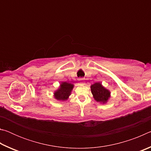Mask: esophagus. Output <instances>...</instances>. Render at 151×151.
Returning <instances> with one entry per match:
<instances>
[{"instance_id":"esophagus-1","label":"esophagus","mask_w":151,"mask_h":151,"mask_svg":"<svg viewBox=\"0 0 151 151\" xmlns=\"http://www.w3.org/2000/svg\"><path fill=\"white\" fill-rule=\"evenodd\" d=\"M80 80H82V78H81V79H80ZM81 84H82V85H84V83H82Z\"/></svg>"}]
</instances>
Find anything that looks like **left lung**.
<instances>
[{
	"label": "left lung",
	"mask_w": 151,
	"mask_h": 151,
	"mask_svg": "<svg viewBox=\"0 0 151 151\" xmlns=\"http://www.w3.org/2000/svg\"><path fill=\"white\" fill-rule=\"evenodd\" d=\"M91 93L94 100L101 103H106L111 96L110 91L104 87L101 83H95L91 86Z\"/></svg>",
	"instance_id": "1"
}]
</instances>
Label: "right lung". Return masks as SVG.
Here are the masks:
<instances>
[{
  "instance_id": "1",
  "label": "right lung",
  "mask_w": 151,
  "mask_h": 151,
  "mask_svg": "<svg viewBox=\"0 0 151 151\" xmlns=\"http://www.w3.org/2000/svg\"><path fill=\"white\" fill-rule=\"evenodd\" d=\"M74 87V85L72 83L62 82L60 85V87L55 92L54 96L58 101H65L67 100L70 95L71 91Z\"/></svg>"
}]
</instances>
